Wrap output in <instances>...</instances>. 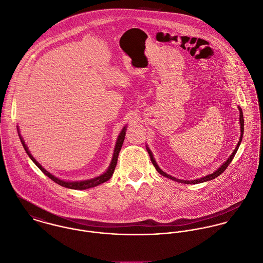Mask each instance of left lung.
<instances>
[{
	"mask_svg": "<svg viewBox=\"0 0 263 263\" xmlns=\"http://www.w3.org/2000/svg\"><path fill=\"white\" fill-rule=\"evenodd\" d=\"M239 110H240V124H241V137H240V140H239V142H238V144H237V146H236L235 151L233 152L232 156L227 159V161H224V162L220 165V167H218V168H217V171H215L214 173L210 174L209 176H205V177H203V178H200V179H198V180H193V181L180 180V179H177V178H175V177H172V176L167 175L166 173L162 172V171L158 167V165L157 164V162H156L155 158L153 157L152 152H151V151H149V148L147 147V152H148V154H149V157H151V159H152V162H153V164L155 165L156 170L158 171V173H159L160 175H162L163 177H166V178H168V179H171V180H173V181H176V182H179V183H184V184H198V183H203V182L210 181V180H212V179H214V178L218 177L219 175H221V174L224 172V170L228 167V165L231 163V161L233 160V158L235 157V155H236V153H237V151H238V148H239V146H240V144H241L242 138H243V133H244V118H243V111H242V108H241V107H239Z\"/></svg>",
	"mask_w": 263,
	"mask_h": 263,
	"instance_id": "obj_1",
	"label": "left lung"
}]
</instances>
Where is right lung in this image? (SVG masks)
<instances>
[{"instance_id":"1","label":"right lung","mask_w":263,"mask_h":263,"mask_svg":"<svg viewBox=\"0 0 263 263\" xmlns=\"http://www.w3.org/2000/svg\"><path fill=\"white\" fill-rule=\"evenodd\" d=\"M19 132V131H18ZM125 134H126V127L123 128L122 132L120 133L119 137H118V140H117V143H116V146H115V151H114V157L111 159V162L107 168V171L105 172V174L95 178V179H91V180H86V181H80V182H66V181H63V180H60L58 178H55L54 176H53L52 174H50L48 171H46L34 158L30 155V153L28 152V148L26 146V144L24 143L23 139L21 138L20 134H19V137H20V140H21V143L26 152V154L28 155V157L32 159V161L40 167V170L45 174L47 175L51 180H53L54 183L63 186V187H66V188H70V189H75V190H85V189H89V188H92V187H96L102 183H105L107 180H109V178L111 177V175L114 174V171H115V167L117 165V161H118V157H119V153L121 151V147L123 145V142H124V139H125Z\"/></svg>"}]
</instances>
